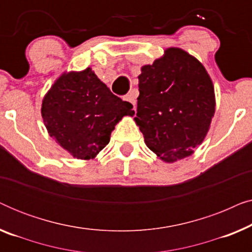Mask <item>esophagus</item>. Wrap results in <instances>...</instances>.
Listing matches in <instances>:
<instances>
[{
  "mask_svg": "<svg viewBox=\"0 0 252 252\" xmlns=\"http://www.w3.org/2000/svg\"><path fill=\"white\" fill-rule=\"evenodd\" d=\"M124 99L127 102H129L130 104H133L134 108H135V103H136V97H135V93L134 92H130L129 94H127L125 97H124Z\"/></svg>",
  "mask_w": 252,
  "mask_h": 252,
  "instance_id": "obj_1",
  "label": "esophagus"
}]
</instances>
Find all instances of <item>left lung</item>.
<instances>
[{"label":"left lung","instance_id":"obj_1","mask_svg":"<svg viewBox=\"0 0 252 252\" xmlns=\"http://www.w3.org/2000/svg\"><path fill=\"white\" fill-rule=\"evenodd\" d=\"M135 123L161 160L190 156L215 116V88L205 67L180 48L144 65L139 75Z\"/></svg>","mask_w":252,"mask_h":252}]
</instances>
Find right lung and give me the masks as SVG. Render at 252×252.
Instances as JSON below:
<instances>
[{"label":"right lung","mask_w":252,"mask_h":252,"mask_svg":"<svg viewBox=\"0 0 252 252\" xmlns=\"http://www.w3.org/2000/svg\"><path fill=\"white\" fill-rule=\"evenodd\" d=\"M132 108L87 67L62 74L44 96L41 113L62 148L78 159H93L109 143L116 124L134 115Z\"/></svg>","instance_id":"1"}]
</instances>
